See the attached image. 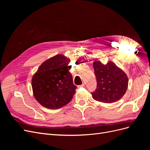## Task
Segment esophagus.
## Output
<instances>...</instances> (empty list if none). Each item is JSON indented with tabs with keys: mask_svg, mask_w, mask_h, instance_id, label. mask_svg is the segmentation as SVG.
<instances>
[{
	"mask_svg": "<svg viewBox=\"0 0 150 150\" xmlns=\"http://www.w3.org/2000/svg\"><path fill=\"white\" fill-rule=\"evenodd\" d=\"M85 86V83H83L81 85H79V86H78V87L79 88H81V87H83V86Z\"/></svg>",
	"mask_w": 150,
	"mask_h": 150,
	"instance_id": "1",
	"label": "esophagus"
}]
</instances>
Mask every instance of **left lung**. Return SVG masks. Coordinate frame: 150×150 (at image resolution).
Here are the masks:
<instances>
[{"mask_svg":"<svg viewBox=\"0 0 150 150\" xmlns=\"http://www.w3.org/2000/svg\"><path fill=\"white\" fill-rule=\"evenodd\" d=\"M93 67L97 81V88L92 93L94 99L111 103L124 96L128 88V79L123 71L112 62L103 64L96 61Z\"/></svg>","mask_w":150,"mask_h":150,"instance_id":"left-lung-1","label":"left lung"}]
</instances>
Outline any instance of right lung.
Here are the masks:
<instances>
[{
	"label": "right lung",
	"instance_id": "obj_1",
	"mask_svg": "<svg viewBox=\"0 0 150 150\" xmlns=\"http://www.w3.org/2000/svg\"><path fill=\"white\" fill-rule=\"evenodd\" d=\"M70 59L59 54L44 62L32 79L35 98L42 106L59 109L69 103L76 86L69 72Z\"/></svg>",
	"mask_w": 150,
	"mask_h": 150
}]
</instances>
